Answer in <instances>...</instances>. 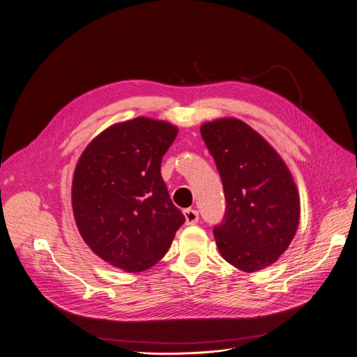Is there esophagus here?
Segmentation results:
<instances>
[{
	"label": "esophagus",
	"mask_w": 357,
	"mask_h": 357,
	"mask_svg": "<svg viewBox=\"0 0 357 357\" xmlns=\"http://www.w3.org/2000/svg\"><path fill=\"white\" fill-rule=\"evenodd\" d=\"M183 215H185L186 225H193V223H197L199 220V212L195 211V209H192V208L185 209Z\"/></svg>",
	"instance_id": "1"
}]
</instances>
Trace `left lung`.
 <instances>
[{
    "instance_id": "obj_1",
    "label": "left lung",
    "mask_w": 357,
    "mask_h": 357,
    "mask_svg": "<svg viewBox=\"0 0 357 357\" xmlns=\"http://www.w3.org/2000/svg\"><path fill=\"white\" fill-rule=\"evenodd\" d=\"M225 193V215L213 226L226 262L261 271L278 261L299 223L298 189L276 151L239 119H218L201 126Z\"/></svg>"
}]
</instances>
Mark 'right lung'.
I'll return each instance as SVG.
<instances>
[{"label":"right lung","mask_w":357,"mask_h":357,"mask_svg":"<svg viewBox=\"0 0 357 357\" xmlns=\"http://www.w3.org/2000/svg\"><path fill=\"white\" fill-rule=\"evenodd\" d=\"M178 129L135 118L112 125L81 155L73 209L86 245L105 262L141 272L164 257L185 222L160 176Z\"/></svg>","instance_id":"1"}]
</instances>
